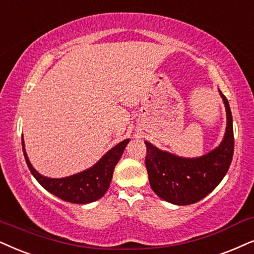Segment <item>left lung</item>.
Here are the masks:
<instances>
[{"mask_svg": "<svg viewBox=\"0 0 254 254\" xmlns=\"http://www.w3.org/2000/svg\"><path fill=\"white\" fill-rule=\"evenodd\" d=\"M226 109V131L216 149L195 158L163 151L145 140L149 182L159 198L175 205H190L206 197L225 177L232 162L234 139L230 104L219 90Z\"/></svg>", "mask_w": 254, "mask_h": 254, "instance_id": "8db88e82", "label": "left lung"}]
</instances>
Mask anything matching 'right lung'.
Masks as SVG:
<instances>
[{
  "mask_svg": "<svg viewBox=\"0 0 254 254\" xmlns=\"http://www.w3.org/2000/svg\"><path fill=\"white\" fill-rule=\"evenodd\" d=\"M129 142L130 139H124L123 142L118 143L109 150L91 168L64 178H50L37 172L31 165L25 152L23 137H22V147L31 175L48 192L69 203L89 204L98 200L108 191L115 166L117 165Z\"/></svg>",
  "mask_w": 254,
  "mask_h": 254,
  "instance_id": "obj_1",
  "label": "right lung"
}]
</instances>
